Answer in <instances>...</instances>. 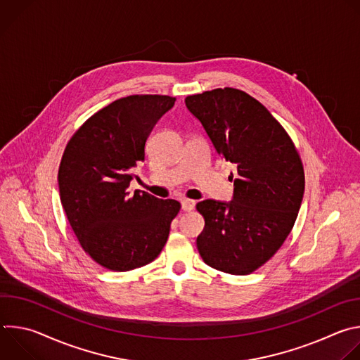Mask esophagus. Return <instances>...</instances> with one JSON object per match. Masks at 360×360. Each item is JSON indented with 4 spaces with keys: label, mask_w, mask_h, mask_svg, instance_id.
<instances>
[{
    "label": "esophagus",
    "mask_w": 360,
    "mask_h": 360,
    "mask_svg": "<svg viewBox=\"0 0 360 360\" xmlns=\"http://www.w3.org/2000/svg\"><path fill=\"white\" fill-rule=\"evenodd\" d=\"M181 205H182V210L184 211H186V212H189V211H192L193 208H195V205H196V202L193 200V199H182L181 200Z\"/></svg>",
    "instance_id": "1"
}]
</instances>
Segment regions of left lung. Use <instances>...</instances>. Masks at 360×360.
I'll return each mask as SVG.
<instances>
[{"instance_id":"1","label":"left lung","mask_w":360,"mask_h":360,"mask_svg":"<svg viewBox=\"0 0 360 360\" xmlns=\"http://www.w3.org/2000/svg\"><path fill=\"white\" fill-rule=\"evenodd\" d=\"M185 104L219 155L236 165L231 202L196 203L205 219L199 255L214 269L249 275L278 252L297 218L304 191L297 149L261 102L240 89L205 91Z\"/></svg>"}]
</instances>
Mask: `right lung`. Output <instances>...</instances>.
Instances as JSON below:
<instances>
[{
	"instance_id": "1",
	"label": "right lung",
	"mask_w": 360,
	"mask_h": 360,
	"mask_svg": "<svg viewBox=\"0 0 360 360\" xmlns=\"http://www.w3.org/2000/svg\"><path fill=\"white\" fill-rule=\"evenodd\" d=\"M168 95H129L89 117L68 141L58 169L60 198L82 249L115 272L141 268L164 249L181 203L145 191L129 193L136 164Z\"/></svg>"
}]
</instances>
